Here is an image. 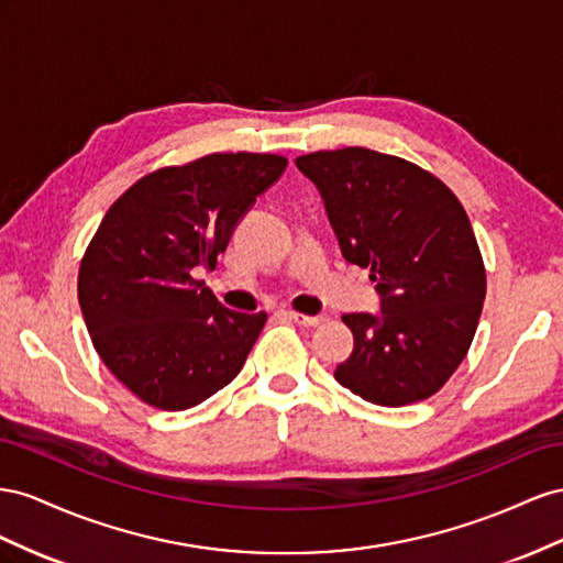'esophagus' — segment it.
<instances>
[{
  "label": "esophagus",
  "mask_w": 563,
  "mask_h": 563,
  "mask_svg": "<svg viewBox=\"0 0 563 563\" xmlns=\"http://www.w3.org/2000/svg\"><path fill=\"white\" fill-rule=\"evenodd\" d=\"M290 318L295 320V323L307 325V328H316L325 320V316H307V313H297V311H290Z\"/></svg>",
  "instance_id": "34e87169"
}]
</instances>
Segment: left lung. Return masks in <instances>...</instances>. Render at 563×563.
<instances>
[{
  "label": "left lung",
  "instance_id": "obj_1",
  "mask_svg": "<svg viewBox=\"0 0 563 563\" xmlns=\"http://www.w3.org/2000/svg\"><path fill=\"white\" fill-rule=\"evenodd\" d=\"M323 198L344 260L371 268L382 313L342 316L351 356L334 379L375 406L437 394L462 358L486 299V268L464 207L437 176L371 148L295 159Z\"/></svg>",
  "mask_w": 563,
  "mask_h": 563
}]
</instances>
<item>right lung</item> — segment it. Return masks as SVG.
<instances>
[{"instance_id": "add662e5", "label": "right lung", "mask_w": 563, "mask_h": 563, "mask_svg": "<svg viewBox=\"0 0 563 563\" xmlns=\"http://www.w3.org/2000/svg\"><path fill=\"white\" fill-rule=\"evenodd\" d=\"M287 159L214 153L143 176L106 212L79 264L93 349L143 404L186 410L243 371L266 313L227 309L196 268H214Z\"/></svg>"}]
</instances>
